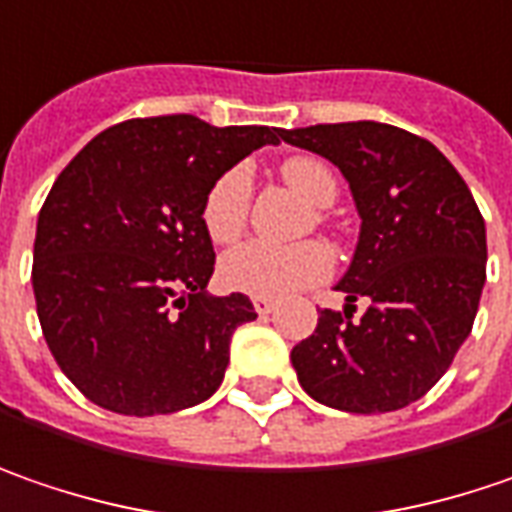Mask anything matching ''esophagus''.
<instances>
[{
  "label": "esophagus",
  "mask_w": 512,
  "mask_h": 512,
  "mask_svg": "<svg viewBox=\"0 0 512 512\" xmlns=\"http://www.w3.org/2000/svg\"><path fill=\"white\" fill-rule=\"evenodd\" d=\"M250 302H253V308H256V314H259V317H268V314H273V308H276V302H273L270 296H262V294H256Z\"/></svg>",
  "instance_id": "esophagus-1"
}]
</instances>
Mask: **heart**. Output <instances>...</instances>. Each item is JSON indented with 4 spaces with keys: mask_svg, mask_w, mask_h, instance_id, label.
<instances>
[{
    "mask_svg": "<svg viewBox=\"0 0 512 512\" xmlns=\"http://www.w3.org/2000/svg\"><path fill=\"white\" fill-rule=\"evenodd\" d=\"M279 175L296 195L320 207L314 210V221L325 224L328 216L322 207H328L340 192L334 169L314 155H291L279 164ZM250 195H253V181L244 167L227 169L207 190L201 204V221L213 242L233 244L242 236L250 216ZM331 268L334 259L328 247L320 242H250L224 256L221 282L242 294L285 296L322 282Z\"/></svg>",
    "mask_w": 512,
    "mask_h": 512,
    "instance_id": "heart-1",
    "label": "heart"
}]
</instances>
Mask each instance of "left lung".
<instances>
[{"mask_svg":"<svg viewBox=\"0 0 512 512\" xmlns=\"http://www.w3.org/2000/svg\"><path fill=\"white\" fill-rule=\"evenodd\" d=\"M282 141L337 164L363 218L337 285L345 311L322 308L291 351L299 386L343 412L403 409L444 377L473 331L487 279L473 192L432 143L389 123L282 129ZM357 298L370 305L360 318Z\"/></svg>","mask_w":512,"mask_h":512,"instance_id":"left-lung-1","label":"left lung"}]
</instances>
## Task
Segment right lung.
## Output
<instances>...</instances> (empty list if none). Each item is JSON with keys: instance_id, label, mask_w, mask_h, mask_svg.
<instances>
[{"instance_id": "obj_1", "label": "right lung", "mask_w": 512, "mask_h": 512, "mask_svg": "<svg viewBox=\"0 0 512 512\" xmlns=\"http://www.w3.org/2000/svg\"><path fill=\"white\" fill-rule=\"evenodd\" d=\"M279 141L270 126L135 117L57 175L39 210L31 282L42 337L91 403L169 415L221 386L230 337L256 311L244 294H204L216 253L201 204L244 155Z\"/></svg>"}]
</instances>
